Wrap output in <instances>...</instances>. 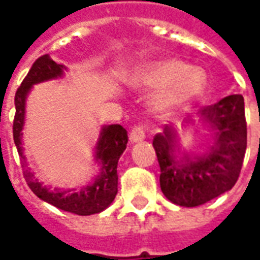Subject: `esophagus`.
I'll list each match as a JSON object with an SVG mask.
<instances>
[{"label":"esophagus","instance_id":"1","mask_svg":"<svg viewBox=\"0 0 260 260\" xmlns=\"http://www.w3.org/2000/svg\"><path fill=\"white\" fill-rule=\"evenodd\" d=\"M131 142H141L145 139V129L141 125H135L129 132Z\"/></svg>","mask_w":260,"mask_h":260}]
</instances>
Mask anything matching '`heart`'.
Returning a JSON list of instances; mask_svg holds the SVG:
<instances>
[{"mask_svg":"<svg viewBox=\"0 0 260 260\" xmlns=\"http://www.w3.org/2000/svg\"><path fill=\"white\" fill-rule=\"evenodd\" d=\"M129 83L136 87L160 89L152 100L158 114L174 113L189 106L206 86V75L181 59L167 58L141 65L131 75Z\"/></svg>","mask_w":260,"mask_h":260,"instance_id":"b5f03b06","label":"heart"}]
</instances>
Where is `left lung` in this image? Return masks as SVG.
I'll list each match as a JSON object with an SVG mask.
<instances>
[{
	"label": "left lung",
	"mask_w": 260,
	"mask_h": 260,
	"mask_svg": "<svg viewBox=\"0 0 260 260\" xmlns=\"http://www.w3.org/2000/svg\"><path fill=\"white\" fill-rule=\"evenodd\" d=\"M201 115L214 128V145L206 152L175 158V132L166 125L153 139L160 166V186L175 205L193 207L230 191L238 180L246 150L244 97L231 94L203 108Z\"/></svg>",
	"instance_id": "8db88e82"
}]
</instances>
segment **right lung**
<instances>
[{
  "instance_id": "obj_1",
  "label": "right lung",
  "mask_w": 260,
  "mask_h": 260,
  "mask_svg": "<svg viewBox=\"0 0 260 260\" xmlns=\"http://www.w3.org/2000/svg\"><path fill=\"white\" fill-rule=\"evenodd\" d=\"M64 69V65L57 64L47 54L42 55L31 65L30 71L27 72L23 82L16 90V94H15L16 113H15L12 131H14L15 145L22 160H25V157H23L22 146H20V135H22V128H23V121H25L26 96L35 83L58 78L62 75ZM126 143H128V134L124 126L108 125L103 128L96 146V158L100 163V174L97 175L91 184L86 185L79 191H75V189L68 192L58 191V189L48 191L46 186H43L39 181L35 180V175L26 167L25 161H23V167H25L23 177L35 195L64 212L75 213L79 216H90L94 213H100L111 205V202L114 201V198L118 192L117 166H118L121 154L126 149Z\"/></svg>"
}]
</instances>
